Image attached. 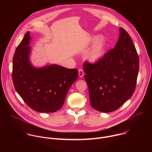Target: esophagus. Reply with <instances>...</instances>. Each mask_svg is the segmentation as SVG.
I'll use <instances>...</instances> for the list:
<instances>
[{
	"label": "esophagus",
	"mask_w": 152,
	"mask_h": 152,
	"mask_svg": "<svg viewBox=\"0 0 152 152\" xmlns=\"http://www.w3.org/2000/svg\"><path fill=\"white\" fill-rule=\"evenodd\" d=\"M78 71H79V77H83V75H84V72H83V70L81 69H79Z\"/></svg>",
	"instance_id": "1"
}]
</instances>
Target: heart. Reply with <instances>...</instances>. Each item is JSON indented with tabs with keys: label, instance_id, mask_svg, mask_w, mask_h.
<instances>
[{
	"label": "heart",
	"instance_id": "b5f03b06",
	"mask_svg": "<svg viewBox=\"0 0 152 152\" xmlns=\"http://www.w3.org/2000/svg\"><path fill=\"white\" fill-rule=\"evenodd\" d=\"M104 46V39L102 37L98 38L89 50L86 52L85 55V58L92 62L98 61L103 54Z\"/></svg>",
	"mask_w": 152,
	"mask_h": 152
}]
</instances>
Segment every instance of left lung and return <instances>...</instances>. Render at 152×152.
Segmentation results:
<instances>
[{"mask_svg":"<svg viewBox=\"0 0 152 152\" xmlns=\"http://www.w3.org/2000/svg\"><path fill=\"white\" fill-rule=\"evenodd\" d=\"M90 104L97 111L117 110L134 94L139 71V57L129 34L120 28L114 49L94 64L83 63Z\"/></svg>","mask_w":152,"mask_h":152,"instance_id":"8db88e82","label":"left lung"}]
</instances>
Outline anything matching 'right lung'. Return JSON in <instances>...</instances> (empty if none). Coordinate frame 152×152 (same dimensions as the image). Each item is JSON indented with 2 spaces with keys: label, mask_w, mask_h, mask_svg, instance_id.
Here are the masks:
<instances>
[{
  "label": "right lung",
  "mask_w": 152,
  "mask_h": 152,
  "mask_svg": "<svg viewBox=\"0 0 152 152\" xmlns=\"http://www.w3.org/2000/svg\"><path fill=\"white\" fill-rule=\"evenodd\" d=\"M31 36L28 32L13 57L12 77L14 87L23 101L40 113H54L62 106L78 70L58 65L34 67L29 61Z\"/></svg>",
  "instance_id": "1"
}]
</instances>
